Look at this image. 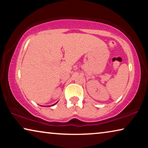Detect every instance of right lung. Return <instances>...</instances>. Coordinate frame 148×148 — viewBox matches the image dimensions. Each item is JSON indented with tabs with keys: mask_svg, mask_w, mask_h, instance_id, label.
Wrapping results in <instances>:
<instances>
[{
	"mask_svg": "<svg viewBox=\"0 0 148 148\" xmlns=\"http://www.w3.org/2000/svg\"><path fill=\"white\" fill-rule=\"evenodd\" d=\"M56 104V103H55V104H52V106H54V105H55Z\"/></svg>",
	"mask_w": 148,
	"mask_h": 148,
	"instance_id": "add662e5",
	"label": "right lung"
}]
</instances>
